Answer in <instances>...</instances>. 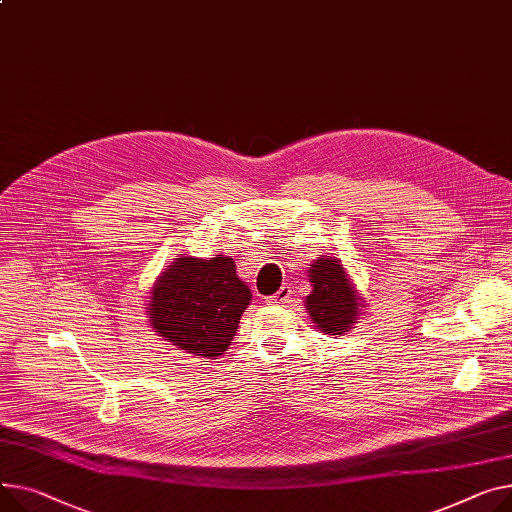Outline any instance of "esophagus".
I'll use <instances>...</instances> for the list:
<instances>
[{
  "instance_id": "obj_1",
  "label": "esophagus",
  "mask_w": 512,
  "mask_h": 512,
  "mask_svg": "<svg viewBox=\"0 0 512 512\" xmlns=\"http://www.w3.org/2000/svg\"><path fill=\"white\" fill-rule=\"evenodd\" d=\"M290 296H292L290 286H282L274 296H269V302L271 304H286L290 300Z\"/></svg>"
}]
</instances>
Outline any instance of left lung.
Returning <instances> with one entry per match:
<instances>
[{
	"label": "left lung",
	"instance_id": "obj_1",
	"mask_svg": "<svg viewBox=\"0 0 512 512\" xmlns=\"http://www.w3.org/2000/svg\"><path fill=\"white\" fill-rule=\"evenodd\" d=\"M309 280L313 292L306 296L304 306L315 327L329 335L350 331L364 304L342 261L321 255L309 267Z\"/></svg>",
	"mask_w": 512,
	"mask_h": 512
}]
</instances>
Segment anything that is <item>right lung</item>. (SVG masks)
<instances>
[{
	"mask_svg": "<svg viewBox=\"0 0 512 512\" xmlns=\"http://www.w3.org/2000/svg\"><path fill=\"white\" fill-rule=\"evenodd\" d=\"M251 296L230 257H177L156 278L146 315L160 337L214 360L232 344Z\"/></svg>",
	"mask_w": 512,
	"mask_h": 512,
	"instance_id": "obj_1",
	"label": "right lung"
}]
</instances>
